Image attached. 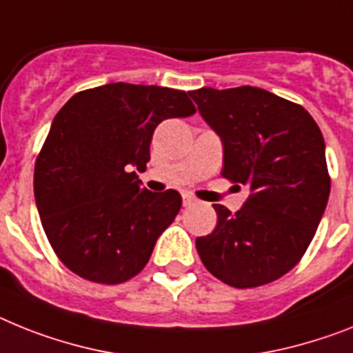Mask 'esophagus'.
<instances>
[{
    "instance_id": "esophagus-1",
    "label": "esophagus",
    "mask_w": 353,
    "mask_h": 353,
    "mask_svg": "<svg viewBox=\"0 0 353 353\" xmlns=\"http://www.w3.org/2000/svg\"><path fill=\"white\" fill-rule=\"evenodd\" d=\"M195 203H197V201H195L192 195H188V194L183 195V204H185V206H194Z\"/></svg>"
}]
</instances>
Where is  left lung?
<instances>
[{
	"instance_id": "1",
	"label": "left lung",
	"mask_w": 353,
	"mask_h": 353,
	"mask_svg": "<svg viewBox=\"0 0 353 353\" xmlns=\"http://www.w3.org/2000/svg\"><path fill=\"white\" fill-rule=\"evenodd\" d=\"M188 94L221 136L222 177L250 188L239 212L213 204L217 226L197 236V253L236 289L274 282L300 262L327 208L330 176L318 123L298 103L251 85Z\"/></svg>"
}]
</instances>
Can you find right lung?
<instances>
[{
  "mask_svg": "<svg viewBox=\"0 0 353 353\" xmlns=\"http://www.w3.org/2000/svg\"><path fill=\"white\" fill-rule=\"evenodd\" d=\"M188 93L114 82L73 94L55 114L34 172L35 203L53 251L70 271L117 285L147 265L181 210L176 190L140 188L154 129L192 117Z\"/></svg>",
  "mask_w": 353,
  "mask_h": 353,
  "instance_id": "1",
  "label": "right lung"
}]
</instances>
